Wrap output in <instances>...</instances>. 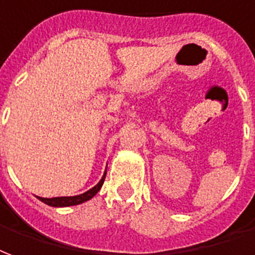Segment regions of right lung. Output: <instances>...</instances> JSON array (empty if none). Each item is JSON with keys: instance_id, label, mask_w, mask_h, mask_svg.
<instances>
[{"instance_id": "1", "label": "right lung", "mask_w": 255, "mask_h": 255, "mask_svg": "<svg viewBox=\"0 0 255 255\" xmlns=\"http://www.w3.org/2000/svg\"><path fill=\"white\" fill-rule=\"evenodd\" d=\"M105 175H107V170L104 173L103 178L100 180V182L96 186H93L92 189H89L88 192H85L82 195L77 196H69V197H52V199H46V197H37V199L43 201L44 204L51 205V207H71V205H78L82 204L85 201L90 200L93 196L97 195V192L101 189V186L104 184V180H105Z\"/></svg>"}]
</instances>
